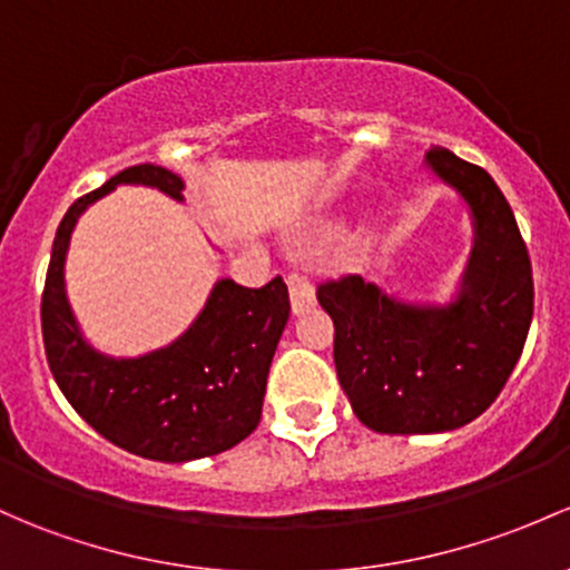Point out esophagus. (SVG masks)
Wrapping results in <instances>:
<instances>
[{
  "label": "esophagus",
  "instance_id": "obj_1",
  "mask_svg": "<svg viewBox=\"0 0 570 570\" xmlns=\"http://www.w3.org/2000/svg\"><path fill=\"white\" fill-rule=\"evenodd\" d=\"M286 286H289V301H292V311L295 314H303L314 305L316 295H314V284L305 273H289L286 275Z\"/></svg>",
  "mask_w": 570,
  "mask_h": 570
}]
</instances>
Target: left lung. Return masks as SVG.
<instances>
[{
	"label": "left lung",
	"mask_w": 570,
	"mask_h": 570,
	"mask_svg": "<svg viewBox=\"0 0 570 570\" xmlns=\"http://www.w3.org/2000/svg\"><path fill=\"white\" fill-rule=\"evenodd\" d=\"M426 155L475 218L459 301L445 308L395 303L361 275L316 286L335 325L341 387L363 426L382 434H434L483 415L522 357L532 322L530 254L502 190L451 149Z\"/></svg>",
	"instance_id": "8db88e82"
}]
</instances>
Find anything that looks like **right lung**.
Here are the masks:
<instances>
[{"instance_id":"add662e5","label":"right lung","mask_w":570,"mask_h":570,"mask_svg":"<svg viewBox=\"0 0 570 570\" xmlns=\"http://www.w3.org/2000/svg\"><path fill=\"white\" fill-rule=\"evenodd\" d=\"M119 183L153 185L183 199V179L164 166L139 164L70 205L53 237L40 303L48 365L70 406L122 451L153 461L215 456L259 426L289 292L281 275L259 289L224 278L194 327L166 350L134 361L95 352L65 297V254L79 215Z\"/></svg>"}]
</instances>
